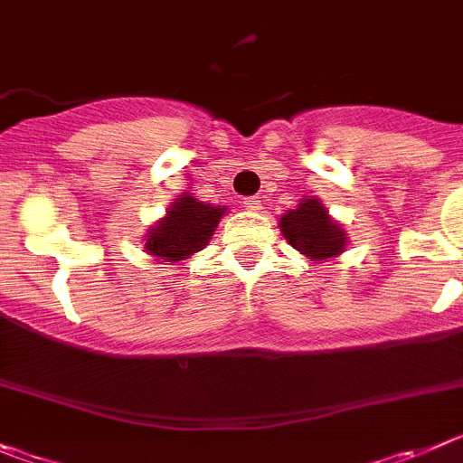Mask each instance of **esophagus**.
Instances as JSON below:
<instances>
[{"label":"esophagus","mask_w":463,"mask_h":463,"mask_svg":"<svg viewBox=\"0 0 463 463\" xmlns=\"http://www.w3.org/2000/svg\"><path fill=\"white\" fill-rule=\"evenodd\" d=\"M243 206L250 211V213H260L261 211V199L260 197H245Z\"/></svg>","instance_id":"esophagus-1"}]
</instances>
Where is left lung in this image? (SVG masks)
<instances>
[{
    "mask_svg": "<svg viewBox=\"0 0 463 463\" xmlns=\"http://www.w3.org/2000/svg\"><path fill=\"white\" fill-rule=\"evenodd\" d=\"M279 229L287 243L312 261L333 260L346 248L345 229L330 218L319 199H300L296 209L279 218Z\"/></svg>",
    "mask_w": 463,
    "mask_h": 463,
    "instance_id": "8db88e82",
    "label": "left lung"
}]
</instances>
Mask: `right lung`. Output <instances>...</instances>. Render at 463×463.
I'll list each match as a JSON object with an SVG mask.
<instances>
[{
  "label": "right lung",
  "instance_id": "obj_1",
  "mask_svg": "<svg viewBox=\"0 0 463 463\" xmlns=\"http://www.w3.org/2000/svg\"><path fill=\"white\" fill-rule=\"evenodd\" d=\"M227 206H213L181 194L154 227L148 229L144 248L156 260L184 261L209 243Z\"/></svg>",
  "mask_w": 463,
  "mask_h": 463
}]
</instances>
